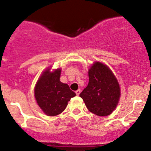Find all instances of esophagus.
I'll return each instance as SVG.
<instances>
[{
  "mask_svg": "<svg viewBox=\"0 0 151 151\" xmlns=\"http://www.w3.org/2000/svg\"><path fill=\"white\" fill-rule=\"evenodd\" d=\"M80 92H81V90H80V89H78V90H77V91H75L76 94H77V96H79V93H80Z\"/></svg>",
  "mask_w": 151,
  "mask_h": 151,
  "instance_id": "esophagus-1",
  "label": "esophagus"
}]
</instances>
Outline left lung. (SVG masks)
<instances>
[{"label": "left lung", "instance_id": "8db88e82", "mask_svg": "<svg viewBox=\"0 0 151 151\" xmlns=\"http://www.w3.org/2000/svg\"><path fill=\"white\" fill-rule=\"evenodd\" d=\"M89 84L79 94L91 113L105 116L112 113L120 98V87L110 69L101 62L91 66Z\"/></svg>", "mask_w": 151, "mask_h": 151}]
</instances>
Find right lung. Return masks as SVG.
Returning a JSON list of instances; mask_svg holds the SVG:
<instances>
[{"label":"right lung","mask_w":151,"mask_h":151,"mask_svg":"<svg viewBox=\"0 0 151 151\" xmlns=\"http://www.w3.org/2000/svg\"><path fill=\"white\" fill-rule=\"evenodd\" d=\"M60 69L53 72H50L48 69L38 79L35 88V97L37 104L45 114L50 116L61 114L71 98L76 96L68 84L60 81Z\"/></svg>","instance_id":"add662e5"}]
</instances>
